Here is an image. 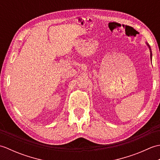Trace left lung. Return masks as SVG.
<instances>
[{"label": "left lung", "instance_id": "1", "mask_svg": "<svg viewBox=\"0 0 160 160\" xmlns=\"http://www.w3.org/2000/svg\"><path fill=\"white\" fill-rule=\"evenodd\" d=\"M147 45H148V44H147ZM148 46L149 48H150V47H149V45H148ZM150 50H151V49H150ZM151 56H152V53H151Z\"/></svg>", "mask_w": 160, "mask_h": 160}]
</instances>
